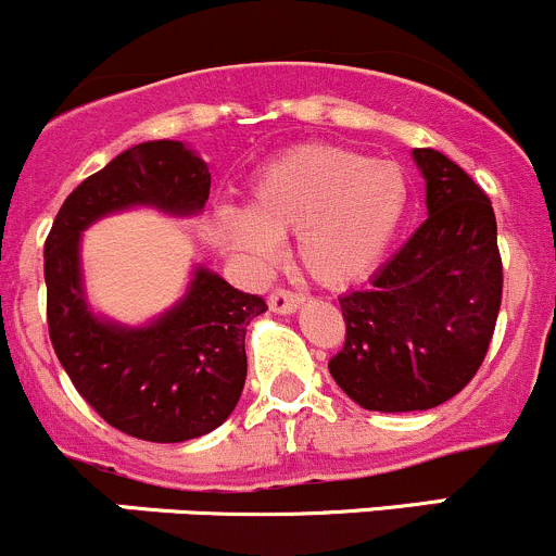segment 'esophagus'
<instances>
[{
  "label": "esophagus",
  "mask_w": 556,
  "mask_h": 556,
  "mask_svg": "<svg viewBox=\"0 0 556 556\" xmlns=\"http://www.w3.org/2000/svg\"><path fill=\"white\" fill-rule=\"evenodd\" d=\"M301 295L299 293H290V290H274L268 295V309L277 312V314H293L301 306Z\"/></svg>",
  "instance_id": "esophagus-1"
}]
</instances>
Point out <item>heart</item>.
Instances as JSON below:
<instances>
[{
  "mask_svg": "<svg viewBox=\"0 0 556 556\" xmlns=\"http://www.w3.org/2000/svg\"><path fill=\"white\" fill-rule=\"evenodd\" d=\"M412 179L395 161L341 144H301L257 174L247 210L223 206L217 233L237 255L271 266L295 233L301 266L325 288H346L382 263L406 223Z\"/></svg>",
  "mask_w": 556,
  "mask_h": 556,
  "instance_id": "obj_1",
  "label": "heart"
}]
</instances>
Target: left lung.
I'll return each instance as SVG.
<instances>
[{
	"instance_id": "1",
	"label": "left lung",
	"mask_w": 556,
	"mask_h": 556,
	"mask_svg": "<svg viewBox=\"0 0 556 556\" xmlns=\"http://www.w3.org/2000/svg\"><path fill=\"white\" fill-rule=\"evenodd\" d=\"M428 220L374 274L341 295L344 350L336 384L368 412H425L457 395L490 350L503 299L492 201L454 161L412 150Z\"/></svg>"
}]
</instances>
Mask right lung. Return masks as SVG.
<instances>
[{
  "mask_svg": "<svg viewBox=\"0 0 556 556\" xmlns=\"http://www.w3.org/2000/svg\"><path fill=\"white\" fill-rule=\"evenodd\" d=\"M210 182V169L188 144H134L66 195L45 239L55 355L99 417L134 439L179 444L220 428L244 390L247 325L268 306L195 266L185 295L164 314L148 325L115 323L88 304L83 231L134 206L199 215Z\"/></svg>",
  "mask_w": 556,
  "mask_h": 556,
  "instance_id": "add662e5",
  "label": "right lung"
}]
</instances>
